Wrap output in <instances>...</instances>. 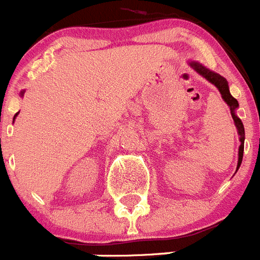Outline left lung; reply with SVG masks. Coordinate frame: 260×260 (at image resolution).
<instances>
[{
	"label": "left lung",
	"instance_id": "obj_1",
	"mask_svg": "<svg viewBox=\"0 0 260 260\" xmlns=\"http://www.w3.org/2000/svg\"><path fill=\"white\" fill-rule=\"evenodd\" d=\"M189 65L194 69L199 75H202L203 78L212 83L216 88L219 89V92L221 93V98L226 104H228L229 109H231V114H232V118L234 121V125L237 127V133L240 135V147H238V162H237V171L238 168L241 167V162H242V157H243V143H245V127H243V123L242 121L240 119V117L236 114V110L238 109V102L233 96L231 95V91H229V86H228V82L225 79L224 77H221L220 74L215 73V71L210 70L207 69L206 66H203L202 63L197 61H189Z\"/></svg>",
	"mask_w": 260,
	"mask_h": 260
}]
</instances>
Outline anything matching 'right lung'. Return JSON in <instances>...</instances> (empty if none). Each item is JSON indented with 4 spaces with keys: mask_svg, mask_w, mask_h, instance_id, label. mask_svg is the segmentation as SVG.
I'll use <instances>...</instances> for the list:
<instances>
[{
    "mask_svg": "<svg viewBox=\"0 0 260 260\" xmlns=\"http://www.w3.org/2000/svg\"><path fill=\"white\" fill-rule=\"evenodd\" d=\"M23 93H24V92H23V91H22V92H20V96H23ZM17 116H18V113L15 114V116H14V119H15V117H17Z\"/></svg>",
    "mask_w": 260,
    "mask_h": 260,
    "instance_id": "right-lung-1",
    "label": "right lung"
}]
</instances>
